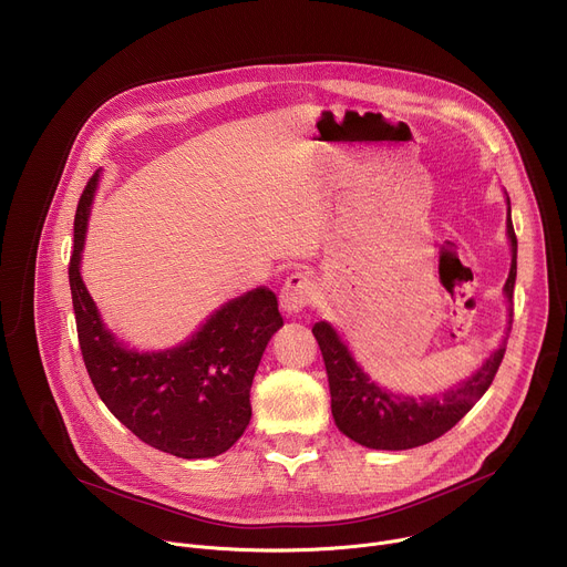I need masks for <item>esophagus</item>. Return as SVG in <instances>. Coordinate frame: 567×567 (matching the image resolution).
<instances>
[{"instance_id":"esophagus-1","label":"esophagus","mask_w":567,"mask_h":567,"mask_svg":"<svg viewBox=\"0 0 567 567\" xmlns=\"http://www.w3.org/2000/svg\"><path fill=\"white\" fill-rule=\"evenodd\" d=\"M316 282L307 271L291 274L280 289V307L287 313H298L316 300Z\"/></svg>"}]
</instances>
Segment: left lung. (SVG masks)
<instances>
[{
	"mask_svg": "<svg viewBox=\"0 0 567 567\" xmlns=\"http://www.w3.org/2000/svg\"><path fill=\"white\" fill-rule=\"evenodd\" d=\"M509 204V197H507ZM507 233L512 239V269L505 282V293L512 302L514 282H516V233L512 224V206L507 219ZM514 307L509 309V330H512ZM318 348L326 361L330 394H332V415L337 426L357 444L381 451H403L429 444L451 431L473 406L475 401L489 390L503 357L505 346L496 350L482 368L462 385L431 399H411L399 396L374 385L363 370L354 363L348 348L341 343L337 332L328 322H316L311 328Z\"/></svg>",
	"mask_w": 567,
	"mask_h": 567,
	"instance_id": "1",
	"label": "left lung"
}]
</instances>
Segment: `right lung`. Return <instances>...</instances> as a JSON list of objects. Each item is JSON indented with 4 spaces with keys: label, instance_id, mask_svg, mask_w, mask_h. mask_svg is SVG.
Listing matches in <instances>:
<instances>
[{
    "label": "right lung",
    "instance_id": "right-lung-1",
    "mask_svg": "<svg viewBox=\"0 0 567 567\" xmlns=\"http://www.w3.org/2000/svg\"><path fill=\"white\" fill-rule=\"evenodd\" d=\"M99 175L80 195L73 219L69 285L80 352L110 413L147 446L177 457L228 451L251 420V383L269 339L282 328L278 298L254 289L226 302L182 348L138 354L103 328L80 278V251Z\"/></svg>",
    "mask_w": 567,
    "mask_h": 567
}]
</instances>
